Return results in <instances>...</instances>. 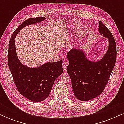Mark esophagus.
<instances>
[{
	"label": "esophagus",
	"mask_w": 124,
	"mask_h": 124,
	"mask_svg": "<svg viewBox=\"0 0 124 124\" xmlns=\"http://www.w3.org/2000/svg\"><path fill=\"white\" fill-rule=\"evenodd\" d=\"M67 66H68V63H67L66 61H64L63 63H62V68H63L64 70H66Z\"/></svg>",
	"instance_id": "34e87169"
}]
</instances>
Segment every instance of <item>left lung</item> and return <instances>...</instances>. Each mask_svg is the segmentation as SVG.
<instances>
[{"instance_id": "8db88e82", "label": "left lung", "mask_w": 124, "mask_h": 124, "mask_svg": "<svg viewBox=\"0 0 124 124\" xmlns=\"http://www.w3.org/2000/svg\"><path fill=\"white\" fill-rule=\"evenodd\" d=\"M99 32L108 39L107 52L100 61L92 62L82 50L72 49L67 54L70 76L75 96L81 101H89L99 96L108 82L116 58V46L111 31L99 21Z\"/></svg>"}]
</instances>
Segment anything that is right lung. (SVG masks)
I'll list each match as a JSON object with an SVG mask.
<instances>
[{
    "label": "right lung",
    "mask_w": 124,
    "mask_h": 124,
    "mask_svg": "<svg viewBox=\"0 0 124 124\" xmlns=\"http://www.w3.org/2000/svg\"><path fill=\"white\" fill-rule=\"evenodd\" d=\"M45 18L38 17L25 20L13 33L8 44V65L16 86L21 95L34 102L44 101L49 96L55 79L63 72L62 61L48 62L38 68H28L18 60L15 39L24 27L39 23Z\"/></svg>",
    "instance_id": "1"
}]
</instances>
